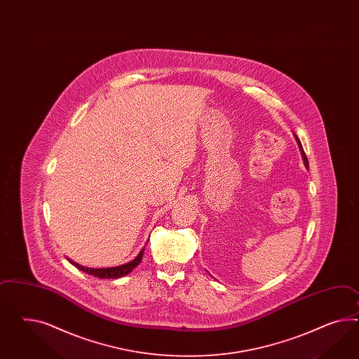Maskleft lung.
I'll list each match as a JSON object with an SVG mask.
<instances>
[{
  "instance_id": "8db88e82",
  "label": "left lung",
  "mask_w": 359,
  "mask_h": 359,
  "mask_svg": "<svg viewBox=\"0 0 359 359\" xmlns=\"http://www.w3.org/2000/svg\"><path fill=\"white\" fill-rule=\"evenodd\" d=\"M298 141V145L301 147L302 155H303V161H304V165L309 167V159H307V156H306V153H304V150H303V147H302L301 141L299 140H297Z\"/></svg>"
}]
</instances>
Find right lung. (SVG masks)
I'll return each instance as SVG.
<instances>
[{"label":"right lung","instance_id":"right-lung-1","mask_svg":"<svg viewBox=\"0 0 359 359\" xmlns=\"http://www.w3.org/2000/svg\"><path fill=\"white\" fill-rule=\"evenodd\" d=\"M142 256H144V250L141 252L138 253L136 259L133 262H129L128 264L124 265H120V266H114V268H103V269H94V268H85L82 265H79L77 262H72L70 259H68L70 264H73L76 268H78L79 271H85L90 276H94V277H99V278H118V277H123L126 276L128 273L133 271L136 268L137 265L142 260Z\"/></svg>","mask_w":359,"mask_h":359}]
</instances>
